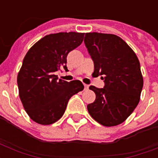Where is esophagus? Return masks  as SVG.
I'll return each instance as SVG.
<instances>
[{
  "instance_id": "1",
  "label": "esophagus",
  "mask_w": 158,
  "mask_h": 158,
  "mask_svg": "<svg viewBox=\"0 0 158 158\" xmlns=\"http://www.w3.org/2000/svg\"><path fill=\"white\" fill-rule=\"evenodd\" d=\"M84 89H89V85L88 84H84Z\"/></svg>"
}]
</instances>
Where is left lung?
Listing matches in <instances>:
<instances>
[{
	"instance_id": "1",
	"label": "left lung",
	"mask_w": 158,
	"mask_h": 158,
	"mask_svg": "<svg viewBox=\"0 0 158 158\" xmlns=\"http://www.w3.org/2000/svg\"><path fill=\"white\" fill-rule=\"evenodd\" d=\"M94 60L95 76H101L102 89L90 86L96 99L88 105L89 114L104 126L124 122L139 102L143 79L139 60L130 47L114 34L88 33L84 37Z\"/></svg>"
}]
</instances>
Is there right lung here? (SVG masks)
Returning a JSON list of instances; mask_svg holds the SVG:
<instances>
[{
    "label": "right lung",
    "mask_w": 158,
    "mask_h": 158,
    "mask_svg": "<svg viewBox=\"0 0 158 158\" xmlns=\"http://www.w3.org/2000/svg\"><path fill=\"white\" fill-rule=\"evenodd\" d=\"M84 33L49 34L28 50L17 77L19 95L29 117L40 125L61 118L73 95L84 89L79 80L58 79L56 72L66 66L67 55L83 42Z\"/></svg>",
    "instance_id": "right-lung-1"
}]
</instances>
